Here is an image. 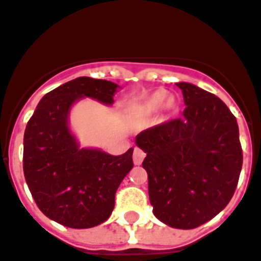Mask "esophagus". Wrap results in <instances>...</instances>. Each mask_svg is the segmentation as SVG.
<instances>
[{
    "instance_id": "obj_1",
    "label": "esophagus",
    "mask_w": 261,
    "mask_h": 261,
    "mask_svg": "<svg viewBox=\"0 0 261 261\" xmlns=\"http://www.w3.org/2000/svg\"><path fill=\"white\" fill-rule=\"evenodd\" d=\"M144 157H146V153H144L143 150L136 147L135 151H133V163H135L136 165H140L142 163H143Z\"/></svg>"
}]
</instances>
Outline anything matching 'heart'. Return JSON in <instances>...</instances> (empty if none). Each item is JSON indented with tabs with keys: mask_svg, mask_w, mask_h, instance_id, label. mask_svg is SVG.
<instances>
[{
	"mask_svg": "<svg viewBox=\"0 0 261 261\" xmlns=\"http://www.w3.org/2000/svg\"><path fill=\"white\" fill-rule=\"evenodd\" d=\"M168 93L165 90H157L154 91L153 94H150L144 101L138 104L135 107V115L139 119H149L159 111L160 108L164 107L165 104H168V107L172 106V100H170L168 103Z\"/></svg>",
	"mask_w": 261,
	"mask_h": 261,
	"instance_id": "heart-1",
	"label": "heart"
}]
</instances>
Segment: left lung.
<instances>
[{
  "label": "left lung",
  "instance_id": "8db88e82",
  "mask_svg": "<svg viewBox=\"0 0 261 261\" xmlns=\"http://www.w3.org/2000/svg\"><path fill=\"white\" fill-rule=\"evenodd\" d=\"M184 115L136 136L147 154L154 216L178 229H193L225 208L237 189L243 155L237 118L220 98L179 82Z\"/></svg>",
  "mask_w": 261,
  "mask_h": 261
}]
</instances>
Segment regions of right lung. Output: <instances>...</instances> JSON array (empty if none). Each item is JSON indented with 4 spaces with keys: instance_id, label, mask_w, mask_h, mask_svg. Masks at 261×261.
I'll return each instance as SVG.
<instances>
[{
    "instance_id": "add662e5",
    "label": "right lung",
    "mask_w": 261,
    "mask_h": 261,
    "mask_svg": "<svg viewBox=\"0 0 261 261\" xmlns=\"http://www.w3.org/2000/svg\"><path fill=\"white\" fill-rule=\"evenodd\" d=\"M117 89L118 85L102 79H73L47 93L26 125V184L41 213L65 227L83 229L108 220L118 186L132 170L133 149L122 155L79 149L68 128L76 100L91 97L110 106Z\"/></svg>"
}]
</instances>
